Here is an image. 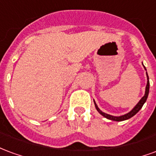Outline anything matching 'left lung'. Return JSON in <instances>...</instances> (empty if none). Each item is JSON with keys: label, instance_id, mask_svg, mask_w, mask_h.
<instances>
[{"label": "left lung", "instance_id": "1", "mask_svg": "<svg viewBox=\"0 0 156 156\" xmlns=\"http://www.w3.org/2000/svg\"><path fill=\"white\" fill-rule=\"evenodd\" d=\"M142 64H143V63H142ZM143 66H144V64H143ZM144 68L146 70V68H145L144 66ZM146 76H147V84H146V87H145L144 95L142 97V98H141L140 100L138 102L137 105H135L134 108H132V110H130L129 113H127V114H125V115H120V116H114V115H108V114H106V113H105V112L101 111V110L99 109V108L98 107V105H96V103H95L94 100L96 109H97L98 113H99L101 115H103L104 117L113 121H118V122H119V121L126 120V119H129L132 118L134 115H136L138 112L140 110L141 108L143 107V105H144V103L146 102V99H147L148 98V95H149V90H150V81H149V76H148L147 74V72H146Z\"/></svg>", "mask_w": 156, "mask_h": 156}]
</instances>
